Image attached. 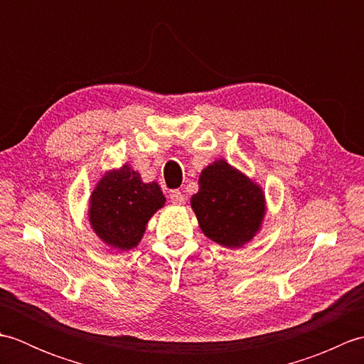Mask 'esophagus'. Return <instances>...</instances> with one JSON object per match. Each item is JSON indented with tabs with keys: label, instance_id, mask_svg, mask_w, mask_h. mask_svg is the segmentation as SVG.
Here are the masks:
<instances>
[{
	"label": "esophagus",
	"instance_id": "34e87169",
	"mask_svg": "<svg viewBox=\"0 0 364 364\" xmlns=\"http://www.w3.org/2000/svg\"><path fill=\"white\" fill-rule=\"evenodd\" d=\"M184 200H186V197L183 196V192L180 189H175L170 192V202L175 203V205H183Z\"/></svg>",
	"mask_w": 364,
	"mask_h": 364
}]
</instances>
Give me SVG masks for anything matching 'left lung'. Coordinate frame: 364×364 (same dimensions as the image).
Here are the masks:
<instances>
[{"label":"left lung","mask_w":364,"mask_h":364,"mask_svg":"<svg viewBox=\"0 0 364 364\" xmlns=\"http://www.w3.org/2000/svg\"><path fill=\"white\" fill-rule=\"evenodd\" d=\"M191 205L203 233L231 249L257 235L266 211L262 189L223 159L203 168Z\"/></svg>","instance_id":"8db88e82"}]
</instances>
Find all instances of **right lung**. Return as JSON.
I'll return each mask as SVG.
<instances>
[{
    "label": "right lung",
    "mask_w": 364,
    "mask_h": 364,
    "mask_svg": "<svg viewBox=\"0 0 364 364\" xmlns=\"http://www.w3.org/2000/svg\"><path fill=\"white\" fill-rule=\"evenodd\" d=\"M166 197L158 183H144L128 164L107 172L90 196L89 220L98 237L114 249L129 250Z\"/></svg>",
    "instance_id": "1"
}]
</instances>
